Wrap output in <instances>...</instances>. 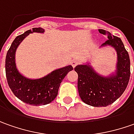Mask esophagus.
Listing matches in <instances>:
<instances>
[{"instance_id": "1", "label": "esophagus", "mask_w": 134, "mask_h": 134, "mask_svg": "<svg viewBox=\"0 0 134 134\" xmlns=\"http://www.w3.org/2000/svg\"><path fill=\"white\" fill-rule=\"evenodd\" d=\"M71 64H72V66L73 67H75L78 64V62L77 61H76V60H73V61H72V62H71Z\"/></svg>"}]
</instances>
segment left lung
<instances>
[{"instance_id": "left-lung-1", "label": "left lung", "mask_w": 134, "mask_h": 134, "mask_svg": "<svg viewBox=\"0 0 134 134\" xmlns=\"http://www.w3.org/2000/svg\"><path fill=\"white\" fill-rule=\"evenodd\" d=\"M108 39L101 47L110 46L117 54L116 69L110 76L99 74L89 63L77 65L78 90L81 99L93 107H106L118 99L127 87L131 76L130 58L120 38L112 35L108 31L99 30Z\"/></svg>"}]
</instances>
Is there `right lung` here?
<instances>
[{
  "mask_svg": "<svg viewBox=\"0 0 134 134\" xmlns=\"http://www.w3.org/2000/svg\"><path fill=\"white\" fill-rule=\"evenodd\" d=\"M44 33L42 28H32L17 36L11 44L6 56V76L9 87L17 98L30 105H45L53 102L58 95L59 86L67 73L73 67L71 65L56 69L40 79L26 78L18 70L15 64V52L22 41L30 33Z\"/></svg>",
  "mask_w": 134,
  "mask_h": 134,
  "instance_id": "obj_1",
  "label": "right lung"
}]
</instances>
